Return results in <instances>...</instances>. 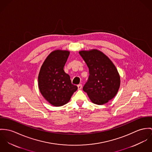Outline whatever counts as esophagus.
<instances>
[{"instance_id": "34e87169", "label": "esophagus", "mask_w": 152, "mask_h": 152, "mask_svg": "<svg viewBox=\"0 0 152 152\" xmlns=\"http://www.w3.org/2000/svg\"><path fill=\"white\" fill-rule=\"evenodd\" d=\"M77 87H78V90H80L82 88V85L81 84H78Z\"/></svg>"}]
</instances>
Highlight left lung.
Returning <instances> with one entry per match:
<instances>
[{"label": "left lung", "instance_id": "1", "mask_svg": "<svg viewBox=\"0 0 152 152\" xmlns=\"http://www.w3.org/2000/svg\"><path fill=\"white\" fill-rule=\"evenodd\" d=\"M79 54L88 68L89 76L83 90L93 103L102 105L113 99L120 86L118 70L111 61L97 50Z\"/></svg>", "mask_w": 152, "mask_h": 152}]
</instances>
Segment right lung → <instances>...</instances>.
<instances>
[{
	"label": "right lung",
	"mask_w": 152,
	"mask_h": 152,
	"mask_svg": "<svg viewBox=\"0 0 152 152\" xmlns=\"http://www.w3.org/2000/svg\"><path fill=\"white\" fill-rule=\"evenodd\" d=\"M69 52H52L44 62L38 75V87L42 96L52 105L59 107L68 103L77 87L72 84L64 70Z\"/></svg>",
	"instance_id": "1"
}]
</instances>
